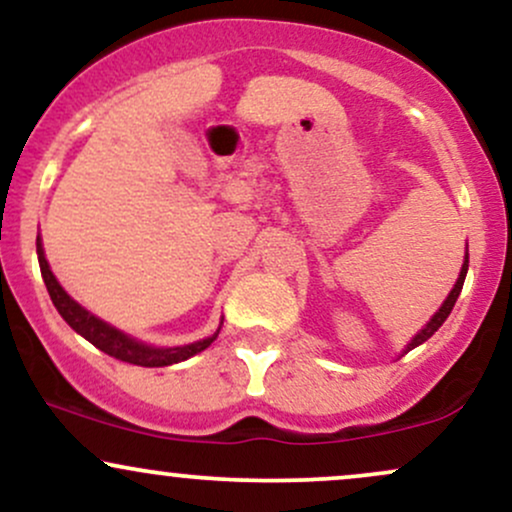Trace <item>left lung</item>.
Here are the masks:
<instances>
[{"label": "left lung", "instance_id": "left-lung-1", "mask_svg": "<svg viewBox=\"0 0 512 512\" xmlns=\"http://www.w3.org/2000/svg\"><path fill=\"white\" fill-rule=\"evenodd\" d=\"M467 267H469V257H464V264H462V272H460V279L455 281V289L450 291V296L445 298V303L440 305V310L436 315L431 317V322H428V325L424 327V330H421L419 334H416L414 339H411V344L407 346V351H411L414 349V346H419V344H424L428 337H433V332H438V327L443 325L445 320H448V315H450V310L455 308V301H457V296H460V291H462V284H464V276H467Z\"/></svg>", "mask_w": 512, "mask_h": 512}]
</instances>
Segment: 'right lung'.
I'll return each mask as SVG.
<instances>
[{
	"label": "right lung",
	"mask_w": 512,
	"mask_h": 512,
	"mask_svg": "<svg viewBox=\"0 0 512 512\" xmlns=\"http://www.w3.org/2000/svg\"><path fill=\"white\" fill-rule=\"evenodd\" d=\"M35 250H38L40 274H43V281H45V286H48V293H50L52 303H55L57 313L67 320V325L72 327L74 332H79L81 337L88 339V342L96 346V349L105 351L108 356L120 358V361H125V363H134V366L161 368V366L180 363V361H185V358L199 354V351L207 349V346L216 339V334H219V330H216L214 337H207V339H202V342L187 344V346H175V349H156V346H146L142 342H137V339L127 337V334L117 332L115 327L105 325L103 320H98L96 315H91L88 310L81 308L79 303L72 301V298L67 296V291L57 284L55 274L50 272V264H48V260H45L43 243H40V238L35 240Z\"/></svg>",
	"instance_id": "right-lung-1"
}]
</instances>
